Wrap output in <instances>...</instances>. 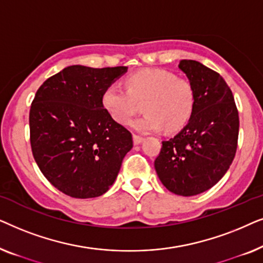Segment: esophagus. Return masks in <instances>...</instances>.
Instances as JSON below:
<instances>
[{"label":"esophagus","instance_id":"1","mask_svg":"<svg viewBox=\"0 0 263 263\" xmlns=\"http://www.w3.org/2000/svg\"><path fill=\"white\" fill-rule=\"evenodd\" d=\"M133 140H134V145H140V143L142 142L143 138H142V136H139V135H133Z\"/></svg>","mask_w":263,"mask_h":263}]
</instances>
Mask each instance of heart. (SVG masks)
<instances>
[{"label":"heart","mask_w":263,"mask_h":263,"mask_svg":"<svg viewBox=\"0 0 263 263\" xmlns=\"http://www.w3.org/2000/svg\"><path fill=\"white\" fill-rule=\"evenodd\" d=\"M128 89L111 84L103 93L102 103L110 117L120 124H127L138 110L136 100L146 99L145 115L135 118L130 125L139 133L165 129L175 132L184 127L192 116L194 89L184 79H177L171 71L145 69L129 77Z\"/></svg>","instance_id":"1"}]
</instances>
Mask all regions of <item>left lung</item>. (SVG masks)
Returning <instances> with one entry per match:
<instances>
[{
  "label": "left lung",
  "instance_id": "obj_1",
  "mask_svg": "<svg viewBox=\"0 0 263 263\" xmlns=\"http://www.w3.org/2000/svg\"><path fill=\"white\" fill-rule=\"evenodd\" d=\"M178 68L193 86V112L177 135L163 141L154 167L167 190L194 196L211 189L229 170L239 118L231 89L217 71L193 60L179 61Z\"/></svg>",
  "mask_w": 263,
  "mask_h": 263
}]
</instances>
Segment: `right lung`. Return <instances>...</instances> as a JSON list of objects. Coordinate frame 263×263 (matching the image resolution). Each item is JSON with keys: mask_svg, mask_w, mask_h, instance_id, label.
Masks as SVG:
<instances>
[{"mask_svg": "<svg viewBox=\"0 0 263 263\" xmlns=\"http://www.w3.org/2000/svg\"><path fill=\"white\" fill-rule=\"evenodd\" d=\"M128 67L75 64L49 78L30 110L31 147L42 174L75 199L105 194L116 181L133 138L102 103L106 87Z\"/></svg>", "mask_w": 263, "mask_h": 263, "instance_id": "add662e5", "label": "right lung"}]
</instances>
